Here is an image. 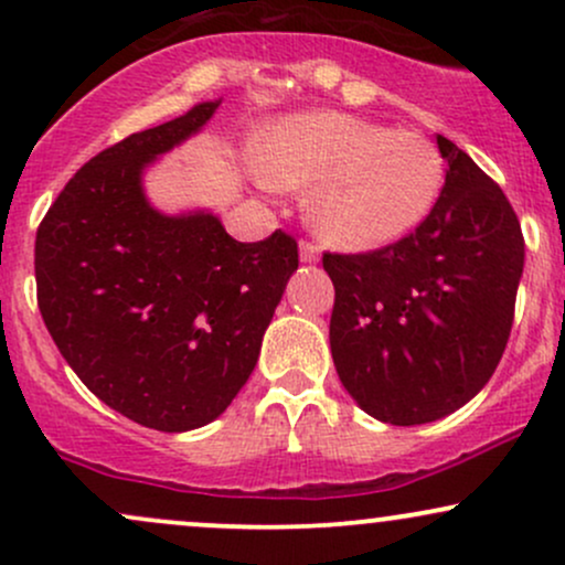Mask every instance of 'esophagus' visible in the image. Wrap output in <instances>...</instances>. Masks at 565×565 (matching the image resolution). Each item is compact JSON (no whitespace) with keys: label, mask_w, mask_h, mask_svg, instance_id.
<instances>
[{"label":"esophagus","mask_w":565,"mask_h":565,"mask_svg":"<svg viewBox=\"0 0 565 565\" xmlns=\"http://www.w3.org/2000/svg\"><path fill=\"white\" fill-rule=\"evenodd\" d=\"M300 260H302L305 265H316V263H319V260H321L319 246L310 244V242H300Z\"/></svg>","instance_id":"esophagus-1"}]
</instances>
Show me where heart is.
<instances>
[{
  "label": "heart",
  "mask_w": 565,
  "mask_h": 565,
  "mask_svg": "<svg viewBox=\"0 0 565 565\" xmlns=\"http://www.w3.org/2000/svg\"><path fill=\"white\" fill-rule=\"evenodd\" d=\"M255 174L270 191H310L308 217L327 244L374 252L425 223L444 191L446 167L427 135L308 111L263 135Z\"/></svg>",
  "instance_id": "heart-1"
}]
</instances>
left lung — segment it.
Wrapping results in <instances>:
<instances>
[{"instance_id": "obj_1", "label": "left lung", "mask_w": 565, "mask_h": 565, "mask_svg": "<svg viewBox=\"0 0 565 565\" xmlns=\"http://www.w3.org/2000/svg\"><path fill=\"white\" fill-rule=\"evenodd\" d=\"M446 183L417 231L369 255H323L332 359L350 398L387 425H425L483 391L508 345L523 233L502 188L438 135Z\"/></svg>"}]
</instances>
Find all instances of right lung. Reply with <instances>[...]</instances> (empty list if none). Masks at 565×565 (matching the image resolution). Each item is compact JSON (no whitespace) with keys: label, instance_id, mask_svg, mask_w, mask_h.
Returning a JSON list of instances; mask_svg holds the SVG:
<instances>
[{"label":"right lung","instance_id":"add662e5","mask_svg":"<svg viewBox=\"0 0 565 565\" xmlns=\"http://www.w3.org/2000/svg\"><path fill=\"white\" fill-rule=\"evenodd\" d=\"M196 103L89 159L36 231L39 310L76 377L142 427L217 419L255 372L297 242L242 244L212 210L161 212L146 172L220 106Z\"/></svg>","mask_w":565,"mask_h":565}]
</instances>
